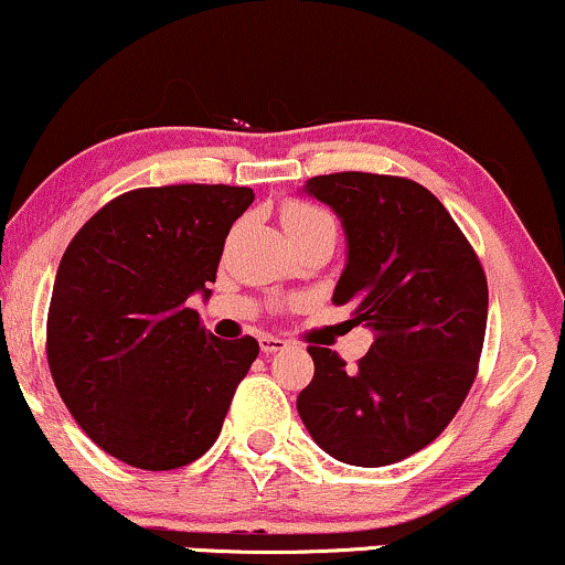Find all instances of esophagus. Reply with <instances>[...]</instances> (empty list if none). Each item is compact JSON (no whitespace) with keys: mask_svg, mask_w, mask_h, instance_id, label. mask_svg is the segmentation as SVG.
<instances>
[{"mask_svg":"<svg viewBox=\"0 0 565 565\" xmlns=\"http://www.w3.org/2000/svg\"><path fill=\"white\" fill-rule=\"evenodd\" d=\"M284 348H287V339L274 337V334H263L260 337V350L265 352V355H274V352H281Z\"/></svg>","mask_w":565,"mask_h":565,"instance_id":"34e87169","label":"esophagus"}]
</instances>
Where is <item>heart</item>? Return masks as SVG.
<instances>
[{"mask_svg": "<svg viewBox=\"0 0 565 565\" xmlns=\"http://www.w3.org/2000/svg\"><path fill=\"white\" fill-rule=\"evenodd\" d=\"M281 223H284V228H287V234L291 236V239L308 234V231H312V228L337 226L334 217L326 213V210L316 207V205H308V202H289V205H284Z\"/></svg>", "mask_w": 565, "mask_h": 565, "instance_id": "obj_1", "label": "heart"}]
</instances>
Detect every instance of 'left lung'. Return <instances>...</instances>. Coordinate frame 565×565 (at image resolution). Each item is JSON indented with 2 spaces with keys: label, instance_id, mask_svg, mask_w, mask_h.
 <instances>
[{
  "label": "left lung",
  "instance_id": "left-lung-1",
  "mask_svg": "<svg viewBox=\"0 0 565 565\" xmlns=\"http://www.w3.org/2000/svg\"><path fill=\"white\" fill-rule=\"evenodd\" d=\"M305 192L342 217L348 265L334 305L373 344L355 369L310 344L312 382L297 397L302 424L331 458L379 468L424 450L447 429L479 373L487 276L445 205L403 175L329 173Z\"/></svg>",
  "mask_w": 565,
  "mask_h": 565
}]
</instances>
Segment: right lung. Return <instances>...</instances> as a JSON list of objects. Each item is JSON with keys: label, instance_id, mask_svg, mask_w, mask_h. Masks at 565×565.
<instances>
[{"label": "right lung", "instance_id": "add662e5", "mask_svg": "<svg viewBox=\"0 0 565 565\" xmlns=\"http://www.w3.org/2000/svg\"><path fill=\"white\" fill-rule=\"evenodd\" d=\"M249 186L175 183L115 196L67 244L46 316V363L86 437L145 471L202 458L255 337L217 339L189 308L210 295Z\"/></svg>", "mask_w": 565, "mask_h": 565}]
</instances>
